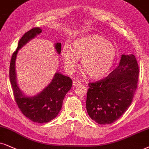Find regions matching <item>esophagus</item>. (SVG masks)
Here are the masks:
<instances>
[{"instance_id": "34e87169", "label": "esophagus", "mask_w": 149, "mask_h": 149, "mask_svg": "<svg viewBox=\"0 0 149 149\" xmlns=\"http://www.w3.org/2000/svg\"><path fill=\"white\" fill-rule=\"evenodd\" d=\"M81 84V82L80 80H73V86H78Z\"/></svg>"}]
</instances>
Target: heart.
I'll return each mask as SVG.
<instances>
[{
	"mask_svg": "<svg viewBox=\"0 0 149 149\" xmlns=\"http://www.w3.org/2000/svg\"><path fill=\"white\" fill-rule=\"evenodd\" d=\"M70 47L65 45L62 57L68 70L73 71L81 60V66L90 78L101 79L109 73L117 57V49L102 36L92 34L77 38Z\"/></svg>",
	"mask_w": 149,
	"mask_h": 149,
	"instance_id": "heart-1",
	"label": "heart"
}]
</instances>
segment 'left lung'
Returning a JSON list of instances; mask_svg holds the SVG:
<instances>
[{
    "label": "left lung",
    "mask_w": 149,
    "mask_h": 149,
    "mask_svg": "<svg viewBox=\"0 0 149 149\" xmlns=\"http://www.w3.org/2000/svg\"><path fill=\"white\" fill-rule=\"evenodd\" d=\"M139 67L134 55H122L120 64L106 78L89 82L86 107L100 125L118 120L129 109L136 91Z\"/></svg>",
    "instance_id": "left-lung-1"
}]
</instances>
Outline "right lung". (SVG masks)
Wrapping results in <instances>:
<instances>
[{
  "mask_svg": "<svg viewBox=\"0 0 149 149\" xmlns=\"http://www.w3.org/2000/svg\"><path fill=\"white\" fill-rule=\"evenodd\" d=\"M42 32L40 27H34L26 32L20 39L16 50L13 53L9 65V80L14 97L18 107L24 116L38 123H46L55 118L63 106L66 94L71 89L72 80L60 73H56L50 84L41 93L33 97H26L20 91L16 82L15 61L18 50L28 41ZM55 48L61 52V43H56Z\"/></svg>",
  "mask_w": 149,
  "mask_h": 149,
  "instance_id": "add662e5",
  "label": "right lung"
}]
</instances>
